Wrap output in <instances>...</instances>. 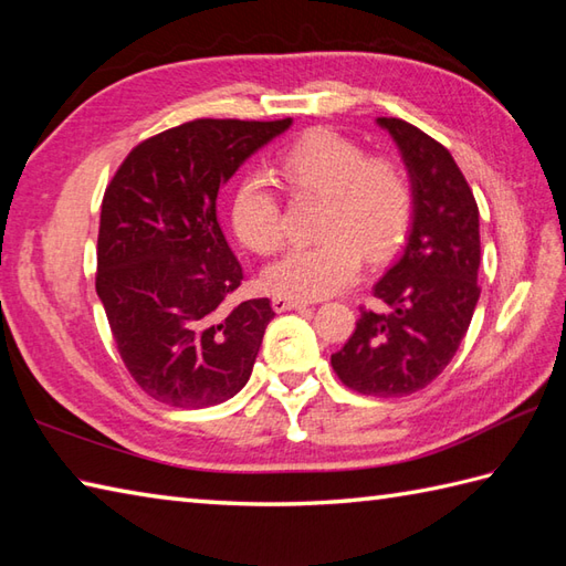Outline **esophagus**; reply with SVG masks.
Here are the masks:
<instances>
[{
  "label": "esophagus",
  "instance_id": "obj_1",
  "mask_svg": "<svg viewBox=\"0 0 566 566\" xmlns=\"http://www.w3.org/2000/svg\"><path fill=\"white\" fill-rule=\"evenodd\" d=\"M272 306L276 314H284V311H294V308H306L308 302H302V298H292V296H274Z\"/></svg>",
  "mask_w": 566,
  "mask_h": 566
}]
</instances>
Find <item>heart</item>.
I'll use <instances>...</instances> for the list:
<instances>
[{
  "mask_svg": "<svg viewBox=\"0 0 566 566\" xmlns=\"http://www.w3.org/2000/svg\"><path fill=\"white\" fill-rule=\"evenodd\" d=\"M282 175L296 195L326 199L318 216V243L298 245L272 262L262 282L276 296L323 298L345 290L363 270V255L384 260L399 245L413 209L403 167L367 155L365 146L328 128H314L282 155ZM235 235L270 255L284 243V209L272 182L250 175L233 197Z\"/></svg>",
  "mask_w": 566,
  "mask_h": 566,
  "instance_id": "1",
  "label": "heart"
}]
</instances>
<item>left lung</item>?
I'll use <instances>...</instances> for the list:
<instances>
[{"label": "left lung", "instance_id": "left-lung-1", "mask_svg": "<svg viewBox=\"0 0 566 566\" xmlns=\"http://www.w3.org/2000/svg\"><path fill=\"white\" fill-rule=\"evenodd\" d=\"M411 177L413 216L401 258L375 284L384 308L359 311L343 350L331 355L347 389L408 396L450 365L479 302V209L450 150L401 118H377Z\"/></svg>", "mask_w": 566, "mask_h": 566}]
</instances>
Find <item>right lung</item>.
<instances>
[{"mask_svg": "<svg viewBox=\"0 0 566 566\" xmlns=\"http://www.w3.org/2000/svg\"><path fill=\"white\" fill-rule=\"evenodd\" d=\"M292 118H199L128 153L104 191L97 294L130 377L177 408L223 403L245 387L270 298L228 306L243 268L216 221L219 187Z\"/></svg>", "mask_w": 566, "mask_h": 566, "instance_id": "right-lung-1", "label": "right lung"}]
</instances>
